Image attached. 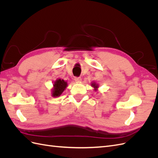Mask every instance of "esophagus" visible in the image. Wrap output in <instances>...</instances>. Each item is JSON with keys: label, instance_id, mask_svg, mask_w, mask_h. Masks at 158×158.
<instances>
[{"label": "esophagus", "instance_id": "1", "mask_svg": "<svg viewBox=\"0 0 158 158\" xmlns=\"http://www.w3.org/2000/svg\"><path fill=\"white\" fill-rule=\"evenodd\" d=\"M81 78L80 77H75L74 78V80L76 81V82H81Z\"/></svg>", "mask_w": 158, "mask_h": 158}]
</instances>
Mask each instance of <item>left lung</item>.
Returning <instances> with one entry per match:
<instances>
[{
  "label": "left lung",
  "instance_id": "1",
  "mask_svg": "<svg viewBox=\"0 0 158 158\" xmlns=\"http://www.w3.org/2000/svg\"><path fill=\"white\" fill-rule=\"evenodd\" d=\"M92 86H93L94 88V90H95V91H97L98 90V84H97L96 83H95V82H93L92 84Z\"/></svg>",
  "mask_w": 158,
  "mask_h": 158
}]
</instances>
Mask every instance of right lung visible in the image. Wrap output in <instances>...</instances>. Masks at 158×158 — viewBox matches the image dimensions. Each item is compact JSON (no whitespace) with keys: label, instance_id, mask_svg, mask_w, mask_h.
Here are the masks:
<instances>
[{"label":"right lung","instance_id":"1","mask_svg":"<svg viewBox=\"0 0 158 158\" xmlns=\"http://www.w3.org/2000/svg\"><path fill=\"white\" fill-rule=\"evenodd\" d=\"M67 85V82L64 80L60 78L56 80L53 84V88L52 89V96L55 98L60 96Z\"/></svg>","mask_w":158,"mask_h":158}]
</instances>
